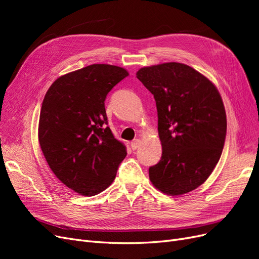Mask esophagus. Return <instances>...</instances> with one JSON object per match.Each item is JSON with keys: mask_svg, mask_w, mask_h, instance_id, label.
Masks as SVG:
<instances>
[{"mask_svg": "<svg viewBox=\"0 0 259 259\" xmlns=\"http://www.w3.org/2000/svg\"><path fill=\"white\" fill-rule=\"evenodd\" d=\"M140 146V140L139 139H134L133 142L131 143V147L133 150H136V149Z\"/></svg>", "mask_w": 259, "mask_h": 259, "instance_id": "obj_1", "label": "esophagus"}]
</instances>
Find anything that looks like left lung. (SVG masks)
I'll list each match as a JSON object with an SVG mask.
<instances>
[{
    "label": "left lung",
    "mask_w": 259,
    "mask_h": 259,
    "mask_svg": "<svg viewBox=\"0 0 259 259\" xmlns=\"http://www.w3.org/2000/svg\"><path fill=\"white\" fill-rule=\"evenodd\" d=\"M136 76L158 110L162 156L149 167L151 183L169 195L190 192L221 159L227 133L221 94L207 77L179 62L144 67Z\"/></svg>",
    "instance_id": "8db88e82"
}]
</instances>
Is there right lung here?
Returning a JSON list of instances; mask_svg holds the SVG:
<instances>
[{"instance_id":"add662e5","label":"right lung","mask_w":259,"mask_h":259,"mask_svg":"<svg viewBox=\"0 0 259 259\" xmlns=\"http://www.w3.org/2000/svg\"><path fill=\"white\" fill-rule=\"evenodd\" d=\"M127 75L121 67L95 64L61 75L45 94L38 122L42 152L56 177L79 194L107 189L126 156L107 126L105 100Z\"/></svg>"}]
</instances>
